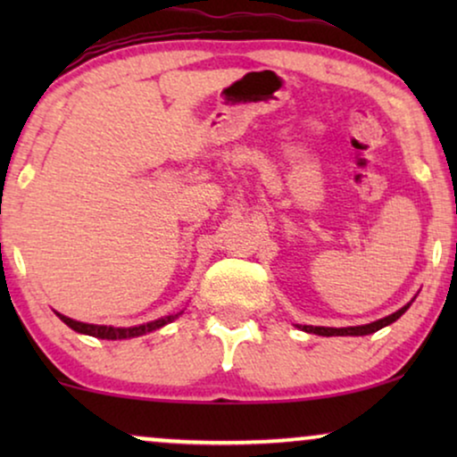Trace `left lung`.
I'll return each instance as SVG.
<instances>
[{
	"label": "left lung",
	"instance_id": "obj_1",
	"mask_svg": "<svg viewBox=\"0 0 457 457\" xmlns=\"http://www.w3.org/2000/svg\"><path fill=\"white\" fill-rule=\"evenodd\" d=\"M410 308L408 305H403L402 310H397L395 314L386 316V318H380V320L377 322H370V324H361V327H347V328H328V327H299L302 330H305V333H314V335H322V337H360V335H370V333H377V330H380L383 327H386V324L395 322L399 316L403 314L405 310Z\"/></svg>",
	"mask_w": 457,
	"mask_h": 457
}]
</instances>
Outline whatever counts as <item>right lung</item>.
Listing matches in <instances>:
<instances>
[{"label":"right lung","instance_id":"obj_1","mask_svg":"<svg viewBox=\"0 0 457 457\" xmlns=\"http://www.w3.org/2000/svg\"><path fill=\"white\" fill-rule=\"evenodd\" d=\"M58 314V312H55ZM60 320L68 324L72 330H77V333H83V335H91V337H97V339H130V337H141L145 333H152L155 328H162L164 324L172 322L174 318L180 316L179 314H172V316H166V318H160V320H154V322H147V324H139V327H130V328H114V327H99V324H85V322H79V320H72V318H68L64 314H58Z\"/></svg>","mask_w":457,"mask_h":457}]
</instances>
